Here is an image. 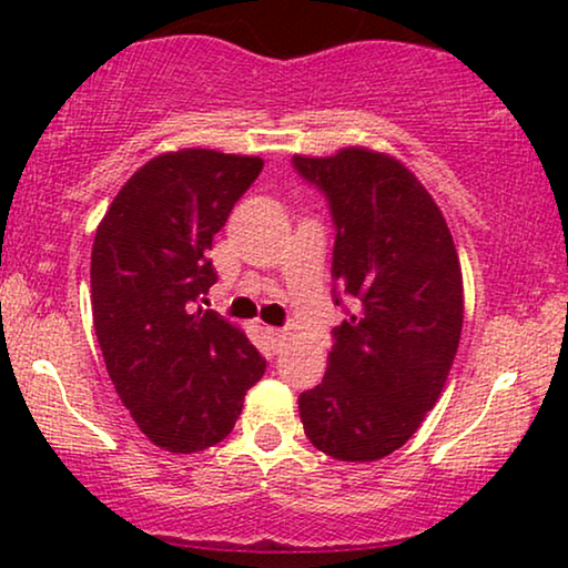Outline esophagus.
<instances>
[{
  "mask_svg": "<svg viewBox=\"0 0 568 568\" xmlns=\"http://www.w3.org/2000/svg\"><path fill=\"white\" fill-rule=\"evenodd\" d=\"M266 336H268V344H271V348H274V352H282V348L286 346V341H290V333L282 331V328H268Z\"/></svg>",
  "mask_w": 568,
  "mask_h": 568,
  "instance_id": "1",
  "label": "esophagus"
}]
</instances>
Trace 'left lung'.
<instances>
[{
  "label": "left lung",
  "mask_w": 568,
  "mask_h": 568,
  "mask_svg": "<svg viewBox=\"0 0 568 568\" xmlns=\"http://www.w3.org/2000/svg\"><path fill=\"white\" fill-rule=\"evenodd\" d=\"M292 165L328 201L333 297L348 302L300 418L321 453L372 463L414 437L445 387L463 331L460 261L439 206L398 160L346 146Z\"/></svg>",
  "instance_id": "left-lung-1"
}]
</instances>
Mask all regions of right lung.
<instances>
[{"label": "right lung", "instance_id": "obj_1", "mask_svg": "<svg viewBox=\"0 0 568 568\" xmlns=\"http://www.w3.org/2000/svg\"><path fill=\"white\" fill-rule=\"evenodd\" d=\"M261 158L160 154L139 168L95 232L92 321L115 393L170 453L222 442L266 372L247 336L196 302L216 282L206 251L251 189Z\"/></svg>", "mask_w": 568, "mask_h": 568}]
</instances>
